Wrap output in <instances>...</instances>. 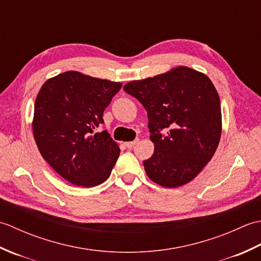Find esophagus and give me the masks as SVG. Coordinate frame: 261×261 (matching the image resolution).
Wrapping results in <instances>:
<instances>
[{"instance_id":"1","label":"esophagus","mask_w":261,"mask_h":261,"mask_svg":"<svg viewBox=\"0 0 261 261\" xmlns=\"http://www.w3.org/2000/svg\"><path fill=\"white\" fill-rule=\"evenodd\" d=\"M138 142H139V139H136V140L130 141V142H125L124 145L126 148H132V147H135Z\"/></svg>"}]
</instances>
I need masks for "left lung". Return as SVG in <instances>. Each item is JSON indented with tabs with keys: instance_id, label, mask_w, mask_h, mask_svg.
I'll use <instances>...</instances> for the list:
<instances>
[{
	"instance_id": "left-lung-1",
	"label": "left lung",
	"mask_w": 261,
	"mask_h": 261,
	"mask_svg": "<svg viewBox=\"0 0 261 261\" xmlns=\"http://www.w3.org/2000/svg\"><path fill=\"white\" fill-rule=\"evenodd\" d=\"M123 90L147 111L154 143L143 162L149 178L170 188L195 178L213 157L222 126L220 97L208 77L181 66Z\"/></svg>"
}]
</instances>
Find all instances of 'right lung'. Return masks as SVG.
Segmentation results:
<instances>
[{
	"label": "right lung",
	"mask_w": 261,
	"mask_h": 261,
	"mask_svg": "<svg viewBox=\"0 0 261 261\" xmlns=\"http://www.w3.org/2000/svg\"><path fill=\"white\" fill-rule=\"evenodd\" d=\"M122 84L66 71L48 80L35 102L32 129L43 159L76 186L93 187L109 178L120 148L107 131L103 112Z\"/></svg>",
	"instance_id": "obj_1"
}]
</instances>
